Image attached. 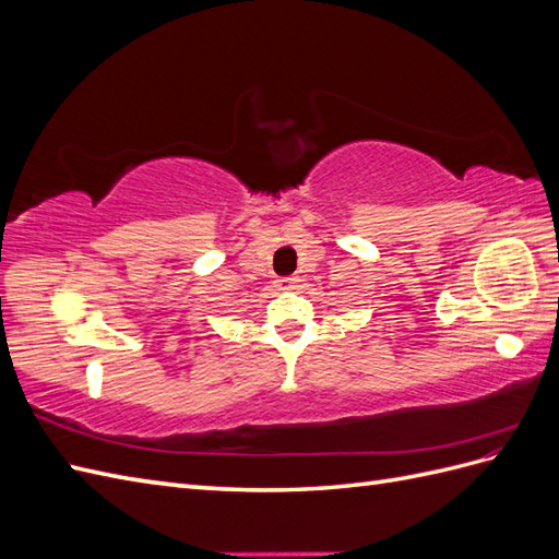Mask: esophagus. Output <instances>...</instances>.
<instances>
[{"mask_svg":"<svg viewBox=\"0 0 559 559\" xmlns=\"http://www.w3.org/2000/svg\"><path fill=\"white\" fill-rule=\"evenodd\" d=\"M298 277H282V280H277V286L282 292H294L296 286H298Z\"/></svg>","mask_w":559,"mask_h":559,"instance_id":"obj_1","label":"esophagus"}]
</instances>
